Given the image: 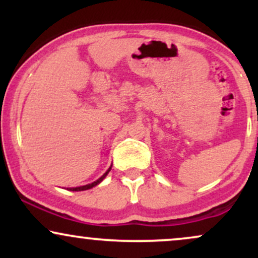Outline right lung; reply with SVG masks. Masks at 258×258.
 <instances>
[{"mask_svg":"<svg viewBox=\"0 0 258 258\" xmlns=\"http://www.w3.org/2000/svg\"><path fill=\"white\" fill-rule=\"evenodd\" d=\"M110 170H111V166L109 167V170L106 171V172H105L104 174H103V176L100 177L99 179H97L96 182H93V183H90V184H86V185H82V186H76V188H70L69 190H73V191H81V190H87V189H91V188H93V186H96L97 184H99V183L102 182V180L105 178V177H106V174L109 173V171H110Z\"/></svg>","mask_w":258,"mask_h":258,"instance_id":"right-lung-1","label":"right lung"}]
</instances>
